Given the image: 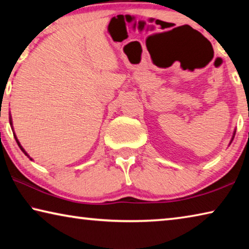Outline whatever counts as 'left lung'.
I'll use <instances>...</instances> for the list:
<instances>
[{
  "mask_svg": "<svg viewBox=\"0 0 249 249\" xmlns=\"http://www.w3.org/2000/svg\"><path fill=\"white\" fill-rule=\"evenodd\" d=\"M234 136H235V133H234ZM234 136H233V138H234ZM233 138H231V140H233Z\"/></svg>",
  "mask_w": 249,
  "mask_h": 249,
  "instance_id": "obj_1",
  "label": "left lung"
}]
</instances>
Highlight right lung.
I'll list each match as a JSON object with an SVG mask.
<instances>
[{"instance_id":"add662e5","label":"right lung","mask_w":249,"mask_h":249,"mask_svg":"<svg viewBox=\"0 0 249 249\" xmlns=\"http://www.w3.org/2000/svg\"><path fill=\"white\" fill-rule=\"evenodd\" d=\"M10 124H11V126H12V119H11V116H10ZM14 137H15V140H16V142H18V145L19 146V148H20V150H22V151H23V153H24L25 155H26V156H27V157H28L29 159H31V160H33V159H32L31 157H29V156L27 155V153H26V151H25V150H24V148H23V147H22V146H20V144H19V142H18V137H16V136H15V134H14Z\"/></svg>"}]
</instances>
